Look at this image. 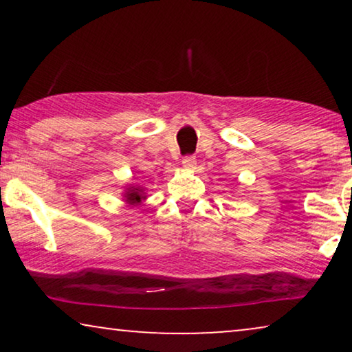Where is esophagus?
Returning <instances> with one entry per match:
<instances>
[{
    "instance_id": "esophagus-1",
    "label": "esophagus",
    "mask_w": 352,
    "mask_h": 352,
    "mask_svg": "<svg viewBox=\"0 0 352 352\" xmlns=\"http://www.w3.org/2000/svg\"><path fill=\"white\" fill-rule=\"evenodd\" d=\"M197 166V158L195 157H184L182 158V168L187 171H192L195 170Z\"/></svg>"
}]
</instances>
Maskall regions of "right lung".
Listing matches in <instances>:
<instances>
[{"mask_svg":"<svg viewBox=\"0 0 352 352\" xmlns=\"http://www.w3.org/2000/svg\"><path fill=\"white\" fill-rule=\"evenodd\" d=\"M146 187L139 186V184H126L124 190L122 192L123 194V201L128 206H138L141 205L144 200L147 199L146 195Z\"/></svg>","mask_w":352,"mask_h":352,"instance_id":"right-lung-1","label":"right lung"}]
</instances>
